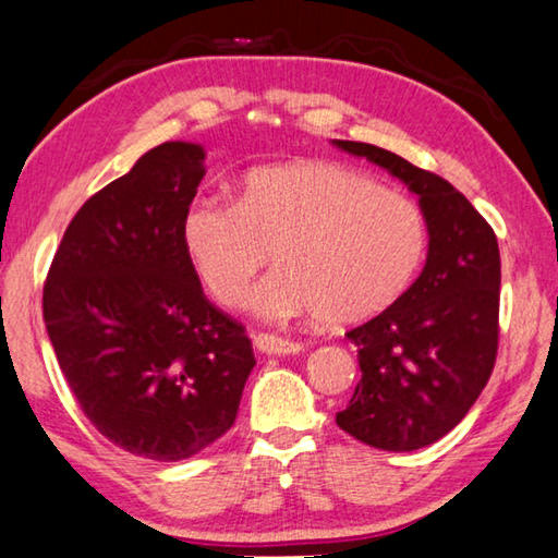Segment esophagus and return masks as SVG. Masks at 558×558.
<instances>
[{"label": "esophagus", "instance_id": "1", "mask_svg": "<svg viewBox=\"0 0 558 558\" xmlns=\"http://www.w3.org/2000/svg\"><path fill=\"white\" fill-rule=\"evenodd\" d=\"M254 345H257L262 353H279V355L299 353L304 349V343L291 341L287 336H277V333H257L254 336Z\"/></svg>", "mask_w": 558, "mask_h": 558}]
</instances>
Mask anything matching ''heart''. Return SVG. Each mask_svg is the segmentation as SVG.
<instances>
[{"label": "heart", "instance_id": "obj_1", "mask_svg": "<svg viewBox=\"0 0 558 558\" xmlns=\"http://www.w3.org/2000/svg\"><path fill=\"white\" fill-rule=\"evenodd\" d=\"M182 244L217 304L236 306L269 262L279 269L250 294L262 318L314 312L349 326L376 316L410 287L427 246L413 199L339 162H284L246 172L240 197H195Z\"/></svg>", "mask_w": 558, "mask_h": 558}]
</instances>
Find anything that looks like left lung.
Here are the masks:
<instances>
[{
    "mask_svg": "<svg viewBox=\"0 0 558 558\" xmlns=\"http://www.w3.org/2000/svg\"><path fill=\"white\" fill-rule=\"evenodd\" d=\"M403 180L430 232L413 287L351 328L361 380L336 415L341 430L378 450L410 452L452 430L485 390L499 345V244L460 190L371 143L333 141Z\"/></svg>",
    "mask_w": 558,
    "mask_h": 558,
    "instance_id": "1",
    "label": "left lung"
}]
</instances>
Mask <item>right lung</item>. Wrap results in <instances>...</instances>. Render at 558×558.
<instances>
[{"instance_id":"1","label":"right lung","mask_w":558,"mask_h":558,"mask_svg":"<svg viewBox=\"0 0 558 558\" xmlns=\"http://www.w3.org/2000/svg\"><path fill=\"white\" fill-rule=\"evenodd\" d=\"M203 178L199 145L148 150L73 215L44 281V324L84 415L158 462L193 458L230 430L257 363L182 244Z\"/></svg>"}]
</instances>
